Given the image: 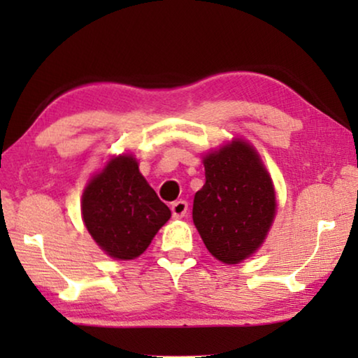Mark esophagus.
Instances as JSON below:
<instances>
[{
    "mask_svg": "<svg viewBox=\"0 0 358 358\" xmlns=\"http://www.w3.org/2000/svg\"><path fill=\"white\" fill-rule=\"evenodd\" d=\"M187 210H189V205H187V202H185V200H178V202H174L173 205H171V212H173L174 218L185 217Z\"/></svg>",
    "mask_w": 358,
    "mask_h": 358,
    "instance_id": "obj_1",
    "label": "esophagus"
}]
</instances>
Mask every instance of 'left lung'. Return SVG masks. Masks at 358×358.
Masks as SVG:
<instances>
[{"label":"left lung","instance_id":"8db88e82","mask_svg":"<svg viewBox=\"0 0 358 358\" xmlns=\"http://www.w3.org/2000/svg\"><path fill=\"white\" fill-rule=\"evenodd\" d=\"M205 184L192 218L205 246L224 264H238L261 246L275 215V192L251 145L234 140L203 158Z\"/></svg>","mask_w":358,"mask_h":358}]
</instances>
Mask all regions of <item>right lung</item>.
<instances>
[{"label":"right lung","instance_id":"1","mask_svg":"<svg viewBox=\"0 0 358 358\" xmlns=\"http://www.w3.org/2000/svg\"><path fill=\"white\" fill-rule=\"evenodd\" d=\"M81 212L101 249L124 261L143 254L171 217L168 205L161 202L129 155L110 159L87 184Z\"/></svg>","mask_w":358,"mask_h":358}]
</instances>
